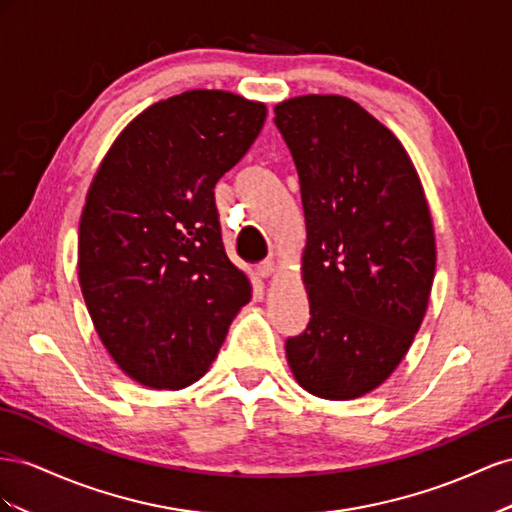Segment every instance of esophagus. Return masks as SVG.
<instances>
[{
  "label": "esophagus",
  "instance_id": "obj_1",
  "mask_svg": "<svg viewBox=\"0 0 512 512\" xmlns=\"http://www.w3.org/2000/svg\"><path fill=\"white\" fill-rule=\"evenodd\" d=\"M257 274H259V279H270V276L276 274V264L272 259L261 261V264L257 266Z\"/></svg>",
  "mask_w": 512,
  "mask_h": 512
}]
</instances>
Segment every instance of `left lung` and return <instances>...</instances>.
I'll return each instance as SVG.
<instances>
[{
	"mask_svg": "<svg viewBox=\"0 0 512 512\" xmlns=\"http://www.w3.org/2000/svg\"><path fill=\"white\" fill-rule=\"evenodd\" d=\"M274 124L300 178L311 304L309 326L285 343L289 369L319 399H358L399 367L425 319L429 201L403 143L352 98H287Z\"/></svg>",
	"mask_w": 512,
	"mask_h": 512,
	"instance_id": "8db88e82",
	"label": "left lung"
}]
</instances>
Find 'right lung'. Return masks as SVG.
Instances as JSON below:
<instances>
[{
    "label": "right lung",
    "mask_w": 512,
    "mask_h": 512,
    "mask_svg": "<svg viewBox=\"0 0 512 512\" xmlns=\"http://www.w3.org/2000/svg\"><path fill=\"white\" fill-rule=\"evenodd\" d=\"M266 113L264 102L225 90L158 100L94 175L79 223V285L102 345L141 386L195 384L251 300V281L225 253L214 186Z\"/></svg>",
    "instance_id": "obj_1"
}]
</instances>
